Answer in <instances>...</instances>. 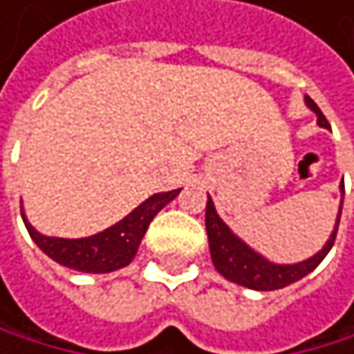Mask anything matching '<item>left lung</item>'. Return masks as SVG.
<instances>
[{
	"instance_id": "obj_1",
	"label": "left lung",
	"mask_w": 354,
	"mask_h": 354,
	"mask_svg": "<svg viewBox=\"0 0 354 354\" xmlns=\"http://www.w3.org/2000/svg\"><path fill=\"white\" fill-rule=\"evenodd\" d=\"M306 104H308L310 110L317 112L319 125L329 127L327 118L323 116L319 106L310 97H306ZM339 189H342V193H344V185ZM339 214H342V206H339V212H337L333 234H331V238L327 240V244L323 246L321 252H317L315 257H310L308 261H301V263H295V266H276V263H270L268 259H263L261 254H257L254 250H250L240 238H236L234 234H231V229L221 221V216L214 210L212 199L208 197V203H206V231H208V244H210L212 263H214V268L218 270L221 276H225L227 280L236 282V284H242V287H248V289H254V291L282 289V287H287V284L304 278L306 274H310L325 259V254L331 250V246L335 242Z\"/></svg>"
}]
</instances>
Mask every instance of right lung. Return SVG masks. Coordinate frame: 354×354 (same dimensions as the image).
I'll list each match as a JSON object with an SVG mask.
<instances>
[{
  "mask_svg": "<svg viewBox=\"0 0 354 354\" xmlns=\"http://www.w3.org/2000/svg\"><path fill=\"white\" fill-rule=\"evenodd\" d=\"M178 193L180 189L148 197L142 206H138L123 221L108 227L102 234H95L91 238H80V240L48 238V236L37 234L27 223L23 210L21 214H23V221H25V227L29 231L31 240L42 248L50 259H55L57 263L70 270L88 272V274H106V272H114L131 263L148 225H151V221L157 216V212L165 203H169Z\"/></svg>",
  "mask_w": 354,
  "mask_h": 354,
  "instance_id": "obj_1",
  "label": "right lung"
}]
</instances>
